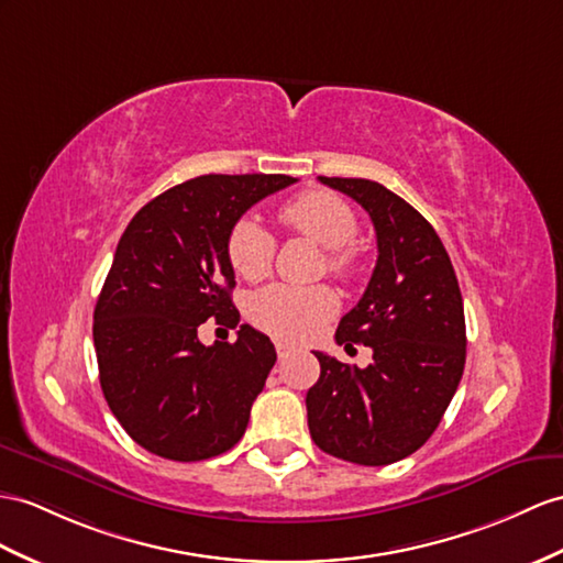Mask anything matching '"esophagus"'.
Instances as JSON below:
<instances>
[{"label":"esophagus","instance_id":"obj_1","mask_svg":"<svg viewBox=\"0 0 563 563\" xmlns=\"http://www.w3.org/2000/svg\"><path fill=\"white\" fill-rule=\"evenodd\" d=\"M274 349H277L279 358H286V355H289V353L294 351V346L289 344V341H277V344H274Z\"/></svg>","mask_w":563,"mask_h":563}]
</instances>
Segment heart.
Wrapping results in <instances>:
<instances>
[{"instance_id": "heart-1", "label": "heart", "mask_w": 563, "mask_h": 563, "mask_svg": "<svg viewBox=\"0 0 563 563\" xmlns=\"http://www.w3.org/2000/svg\"><path fill=\"white\" fill-rule=\"evenodd\" d=\"M279 222L296 234L318 241L327 249V269L339 279H351L358 272V253L353 239L358 234V219L351 205L329 190H306L286 200ZM277 241L251 217H243L229 229L227 257L243 279H263L272 267ZM336 310V296L327 286L274 284L260 291L249 314L253 324L282 339H306Z\"/></svg>"}]
</instances>
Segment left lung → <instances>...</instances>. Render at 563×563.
<instances>
[{"label":"left lung","mask_w":563,"mask_h":563,"mask_svg":"<svg viewBox=\"0 0 563 563\" xmlns=\"http://www.w3.org/2000/svg\"><path fill=\"white\" fill-rule=\"evenodd\" d=\"M373 219L377 265L339 322V344H365L373 363L351 367L314 351L320 379L308 389V428L324 454L358 465L401 461L430 440L459 389L465 318L456 272L432 224L367 178L320 176Z\"/></svg>","instance_id":"obj_1"}]
</instances>
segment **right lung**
I'll use <instances>...</instances> for the list:
<instances>
[{"label": "right lung", "mask_w": 563, "mask_h": 563, "mask_svg": "<svg viewBox=\"0 0 563 563\" xmlns=\"http://www.w3.org/2000/svg\"><path fill=\"white\" fill-rule=\"evenodd\" d=\"M286 174H208L135 212L95 306L102 394L135 444L169 461L224 454L249 428L277 351L241 324L234 344H200L210 318L236 327L227 236L241 214L296 184Z\"/></svg>", "instance_id": "right-lung-1"}]
</instances>
